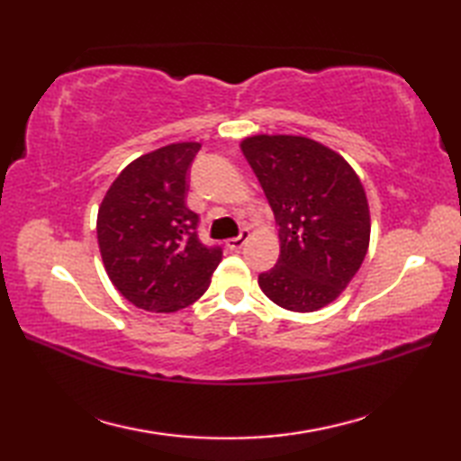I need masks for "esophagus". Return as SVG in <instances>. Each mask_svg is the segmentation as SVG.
<instances>
[{
	"label": "esophagus",
	"instance_id": "esophagus-1",
	"mask_svg": "<svg viewBox=\"0 0 461 461\" xmlns=\"http://www.w3.org/2000/svg\"><path fill=\"white\" fill-rule=\"evenodd\" d=\"M249 240V231L248 230H243L241 233H240V238H231V240H228L225 241V246H228L231 251H238V249H241L243 246H246V241Z\"/></svg>",
	"mask_w": 461,
	"mask_h": 461
}]
</instances>
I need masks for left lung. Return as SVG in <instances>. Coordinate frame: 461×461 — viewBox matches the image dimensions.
<instances>
[{"mask_svg": "<svg viewBox=\"0 0 461 461\" xmlns=\"http://www.w3.org/2000/svg\"><path fill=\"white\" fill-rule=\"evenodd\" d=\"M241 152L279 225V259L259 276L261 291L287 311L327 307L368 251L370 210L360 178L339 152L307 136H248Z\"/></svg>", "mask_w": 461, "mask_h": 461, "instance_id": "8db88e82", "label": "left lung"}]
</instances>
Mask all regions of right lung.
<instances>
[{
  "instance_id": "add662e5",
  "label": "right lung",
  "mask_w": 461,
  "mask_h": 461,
  "mask_svg": "<svg viewBox=\"0 0 461 461\" xmlns=\"http://www.w3.org/2000/svg\"><path fill=\"white\" fill-rule=\"evenodd\" d=\"M200 142L142 154L116 176L96 215L106 276L134 307L174 312L198 301L221 261L198 240V213L185 205L188 170Z\"/></svg>"
}]
</instances>
